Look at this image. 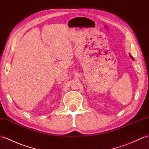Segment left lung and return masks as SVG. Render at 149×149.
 <instances>
[{
	"label": "left lung",
	"mask_w": 149,
	"mask_h": 149,
	"mask_svg": "<svg viewBox=\"0 0 149 149\" xmlns=\"http://www.w3.org/2000/svg\"><path fill=\"white\" fill-rule=\"evenodd\" d=\"M130 56H131V58H132V56H131V55H130Z\"/></svg>",
	"instance_id": "1"
}]
</instances>
